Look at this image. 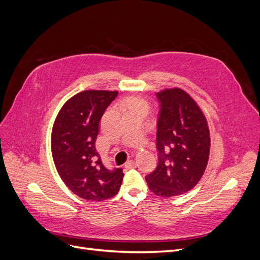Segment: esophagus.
<instances>
[{
	"mask_svg": "<svg viewBox=\"0 0 260 260\" xmlns=\"http://www.w3.org/2000/svg\"><path fill=\"white\" fill-rule=\"evenodd\" d=\"M124 168L125 169H133V168H136V162H135V160H129V161H127L124 164Z\"/></svg>",
	"mask_w": 260,
	"mask_h": 260,
	"instance_id": "esophagus-1",
	"label": "esophagus"
}]
</instances>
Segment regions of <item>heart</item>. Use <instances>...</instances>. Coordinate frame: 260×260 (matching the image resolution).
I'll use <instances>...</instances> for the list:
<instances>
[{
    "label": "heart",
    "instance_id": "obj_1",
    "mask_svg": "<svg viewBox=\"0 0 260 260\" xmlns=\"http://www.w3.org/2000/svg\"><path fill=\"white\" fill-rule=\"evenodd\" d=\"M127 105L129 107V111L132 109H141V111H148V104L147 102L141 98H131L127 101Z\"/></svg>",
    "mask_w": 260,
    "mask_h": 260
}]
</instances>
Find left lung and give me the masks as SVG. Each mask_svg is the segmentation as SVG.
Listing matches in <instances>:
<instances>
[{"instance_id": "1", "label": "left lung", "mask_w": 260, "mask_h": 260, "mask_svg": "<svg viewBox=\"0 0 260 260\" xmlns=\"http://www.w3.org/2000/svg\"><path fill=\"white\" fill-rule=\"evenodd\" d=\"M156 98L158 164L145 180L154 194L172 198L190 191L201 180L209 158V129L201 108L183 90L167 89Z\"/></svg>"}]
</instances>
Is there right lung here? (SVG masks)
Listing matches in <instances>:
<instances>
[{
	"instance_id": "add662e5",
	"label": "right lung",
	"mask_w": 260,
	"mask_h": 260,
	"mask_svg": "<svg viewBox=\"0 0 260 260\" xmlns=\"http://www.w3.org/2000/svg\"><path fill=\"white\" fill-rule=\"evenodd\" d=\"M118 92L83 91L61 107L52 130L55 167L70 191L88 201L114 198L122 183L121 168H106L96 152L100 121Z\"/></svg>"
}]
</instances>
